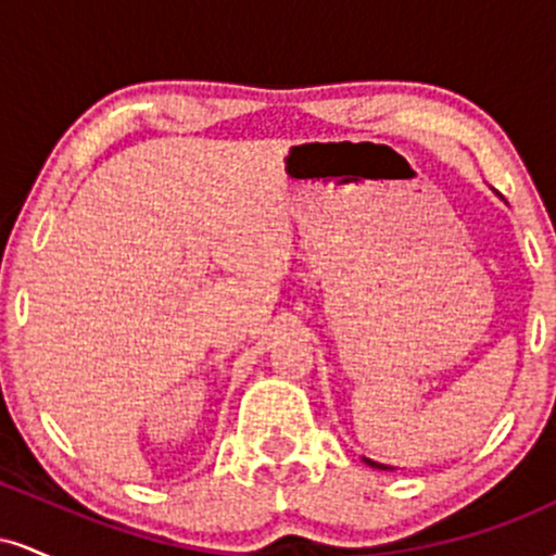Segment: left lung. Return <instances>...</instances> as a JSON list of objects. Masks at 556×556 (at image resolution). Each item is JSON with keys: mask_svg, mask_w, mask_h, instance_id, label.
<instances>
[{"mask_svg": "<svg viewBox=\"0 0 556 556\" xmlns=\"http://www.w3.org/2000/svg\"><path fill=\"white\" fill-rule=\"evenodd\" d=\"M363 463H366V465H371V468H379V470H394V468H389V465H381V463H374V460H368V457H363Z\"/></svg>", "mask_w": 556, "mask_h": 556, "instance_id": "obj_1", "label": "left lung"}]
</instances>
